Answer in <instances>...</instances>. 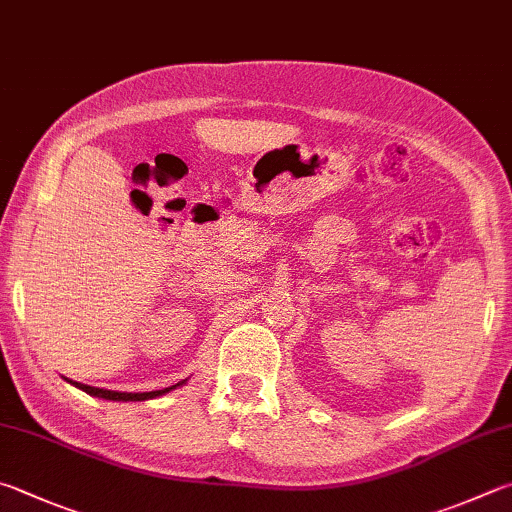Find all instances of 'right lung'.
I'll list each match as a JSON object with an SVG mask.
<instances>
[{
    "label": "right lung",
    "mask_w": 512,
    "mask_h": 512,
    "mask_svg": "<svg viewBox=\"0 0 512 512\" xmlns=\"http://www.w3.org/2000/svg\"><path fill=\"white\" fill-rule=\"evenodd\" d=\"M71 385H76L78 389H82V392H87L89 396H98V398H105V401H150V398H156V396H163L167 392H172V389H176L179 385H183L185 380H181V383H176L172 387H165V389H156V392H141V394H127V392H111V389H100V387H91V385H82V383H76V380H69Z\"/></svg>",
    "instance_id": "right-lung-1"
}]
</instances>
